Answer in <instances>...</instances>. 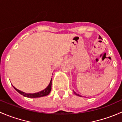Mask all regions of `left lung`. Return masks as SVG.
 Segmentation results:
<instances>
[{
    "mask_svg": "<svg viewBox=\"0 0 122 122\" xmlns=\"http://www.w3.org/2000/svg\"><path fill=\"white\" fill-rule=\"evenodd\" d=\"M99 39H102V38H101V36H99ZM73 92H74V94H76V96H80V97H81V96H80V94H77V93H76V92H75L74 91V90H73Z\"/></svg>",
    "mask_w": 122,
    "mask_h": 122,
    "instance_id": "obj_1",
    "label": "left lung"
}]
</instances>
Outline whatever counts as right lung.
Listing matches in <instances>:
<instances>
[{"instance_id":"add662e5","label":"right lung","mask_w":122,"mask_h":122,"mask_svg":"<svg viewBox=\"0 0 122 122\" xmlns=\"http://www.w3.org/2000/svg\"><path fill=\"white\" fill-rule=\"evenodd\" d=\"M51 86H52V78L51 80V81H50V84H49L48 87H46L45 89H44V90L41 91V92H38V93H25L24 92H22V91L19 90L16 88L14 86H13L14 87L15 89L19 93H20V94L23 95V96L29 98H37V97H41L43 96H46L48 95L50 93L51 90Z\"/></svg>"}]
</instances>
